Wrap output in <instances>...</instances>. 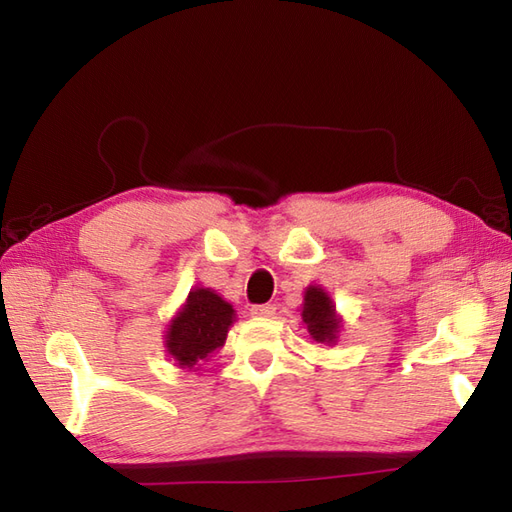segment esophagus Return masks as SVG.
Segmentation results:
<instances>
[{
    "label": "esophagus",
    "mask_w": 512,
    "mask_h": 512,
    "mask_svg": "<svg viewBox=\"0 0 512 512\" xmlns=\"http://www.w3.org/2000/svg\"><path fill=\"white\" fill-rule=\"evenodd\" d=\"M277 312V307L272 303H266V305H253L251 307V314L257 316V318H272Z\"/></svg>",
    "instance_id": "34e87169"
}]
</instances>
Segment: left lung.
<instances>
[{
  "label": "left lung",
  "mask_w": 512,
  "mask_h": 512,
  "mask_svg": "<svg viewBox=\"0 0 512 512\" xmlns=\"http://www.w3.org/2000/svg\"><path fill=\"white\" fill-rule=\"evenodd\" d=\"M301 316L307 331H310V336L316 342H325V344L338 342L342 320L336 314L334 301H331V296L323 288L310 285V288L305 290Z\"/></svg>",
  "instance_id": "left-lung-1"
}]
</instances>
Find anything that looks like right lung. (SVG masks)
<instances>
[{"mask_svg": "<svg viewBox=\"0 0 512 512\" xmlns=\"http://www.w3.org/2000/svg\"><path fill=\"white\" fill-rule=\"evenodd\" d=\"M235 320L233 305L211 288L189 292L185 305L165 331V351L181 368H194L213 351L224 347Z\"/></svg>", "mask_w": 512, "mask_h": 512, "instance_id": "add662e5", "label": "right lung"}]
</instances>
